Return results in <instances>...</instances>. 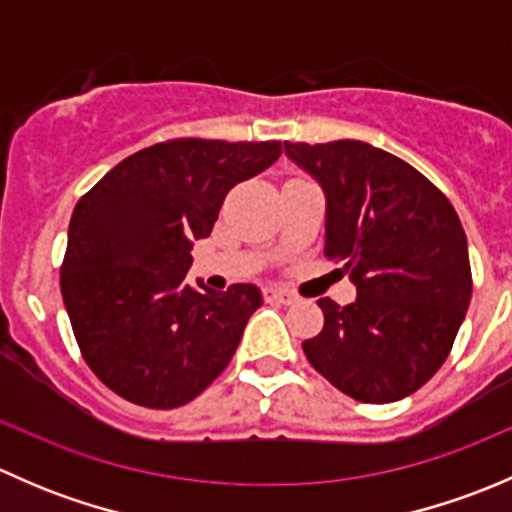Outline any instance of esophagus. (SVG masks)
Here are the masks:
<instances>
[{
    "instance_id": "esophagus-1",
    "label": "esophagus",
    "mask_w": 512,
    "mask_h": 512,
    "mask_svg": "<svg viewBox=\"0 0 512 512\" xmlns=\"http://www.w3.org/2000/svg\"><path fill=\"white\" fill-rule=\"evenodd\" d=\"M265 297L270 299V302H277V304H292V302H297V297H294L292 292H287V289H280V287L265 289Z\"/></svg>"
}]
</instances>
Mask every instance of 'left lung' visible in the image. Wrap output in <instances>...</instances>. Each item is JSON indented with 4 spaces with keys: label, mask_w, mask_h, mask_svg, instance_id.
I'll list each match as a JSON object with an SVG mask.
<instances>
[{
    "label": "left lung",
    "mask_w": 512,
    "mask_h": 512,
    "mask_svg": "<svg viewBox=\"0 0 512 512\" xmlns=\"http://www.w3.org/2000/svg\"><path fill=\"white\" fill-rule=\"evenodd\" d=\"M285 151L324 188V257L356 285L347 307L319 299L324 327L304 339V356L361 404L414 394L451 354L471 304L458 213L414 165L369 143L285 141Z\"/></svg>",
    "instance_id": "obj_1"
}]
</instances>
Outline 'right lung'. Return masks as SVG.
Returning a JSON list of instances; mask_svg holds the SVG:
<instances>
[{"mask_svg": "<svg viewBox=\"0 0 512 512\" xmlns=\"http://www.w3.org/2000/svg\"><path fill=\"white\" fill-rule=\"evenodd\" d=\"M282 153L280 141L173 138L133 153L81 195L69 223L61 297L81 356L126 401L175 409L235 354L260 289L185 282L193 240L225 195Z\"/></svg>", "mask_w": 512, "mask_h": 512, "instance_id": "add662e5", "label": "right lung"}]
</instances>
